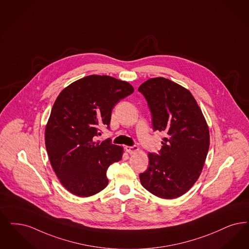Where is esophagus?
Segmentation results:
<instances>
[{
	"instance_id": "1",
	"label": "esophagus",
	"mask_w": 249,
	"mask_h": 249,
	"mask_svg": "<svg viewBox=\"0 0 249 249\" xmlns=\"http://www.w3.org/2000/svg\"><path fill=\"white\" fill-rule=\"evenodd\" d=\"M125 149L129 153V155L135 154V153H137L139 151V148L137 146H135V145L134 146H126Z\"/></svg>"
}]
</instances>
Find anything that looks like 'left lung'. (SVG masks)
<instances>
[{"label":"left lung","mask_w":249,"mask_h":249,"mask_svg":"<svg viewBox=\"0 0 249 249\" xmlns=\"http://www.w3.org/2000/svg\"><path fill=\"white\" fill-rule=\"evenodd\" d=\"M147 101L153 129L164 132L160 156L149 153L142 185L164 199L181 196L201 174L209 148L208 123L189 89L171 80L152 78L140 85Z\"/></svg>","instance_id":"left-lung-1"}]
</instances>
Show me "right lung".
<instances>
[{
    "mask_svg": "<svg viewBox=\"0 0 249 249\" xmlns=\"http://www.w3.org/2000/svg\"><path fill=\"white\" fill-rule=\"evenodd\" d=\"M133 91L127 81L89 75L57 96L45 127V146L54 173L71 194L88 197L108 184L107 170L122 159L123 147L94 137L109 126L115 105Z\"/></svg>",
    "mask_w": 249,
    "mask_h": 249,
    "instance_id": "obj_1",
    "label": "right lung"
}]
</instances>
